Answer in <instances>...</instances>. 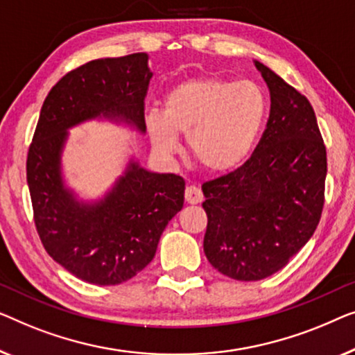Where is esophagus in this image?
Wrapping results in <instances>:
<instances>
[{
  "label": "esophagus",
  "instance_id": "1",
  "mask_svg": "<svg viewBox=\"0 0 355 355\" xmlns=\"http://www.w3.org/2000/svg\"><path fill=\"white\" fill-rule=\"evenodd\" d=\"M202 193L201 189H199L198 187H194V184H191V187H187V189H184V201H187L188 204H199L202 202Z\"/></svg>",
  "mask_w": 355,
  "mask_h": 355
}]
</instances>
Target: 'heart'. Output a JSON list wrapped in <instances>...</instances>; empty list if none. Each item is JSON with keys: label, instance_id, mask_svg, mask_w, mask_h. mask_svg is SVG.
I'll list each match as a JSON object with an SVG mask.
<instances>
[{"label": "heart", "instance_id": "obj_1", "mask_svg": "<svg viewBox=\"0 0 355 355\" xmlns=\"http://www.w3.org/2000/svg\"><path fill=\"white\" fill-rule=\"evenodd\" d=\"M266 116L267 98L256 83L198 77L173 85L162 114L148 112L146 128L161 156H172L183 135L194 161L209 172H228L251 153Z\"/></svg>", "mask_w": 355, "mask_h": 355}]
</instances>
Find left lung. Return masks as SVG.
I'll list each match as a JSON object with an SVG mask.
<instances>
[{
    "label": "left lung",
    "instance_id": "1",
    "mask_svg": "<svg viewBox=\"0 0 355 355\" xmlns=\"http://www.w3.org/2000/svg\"><path fill=\"white\" fill-rule=\"evenodd\" d=\"M254 64L270 92L266 132L241 167L202 184L204 254L239 282L282 270L311 239L325 202L327 149L311 103Z\"/></svg>",
    "mask_w": 355,
    "mask_h": 355
}]
</instances>
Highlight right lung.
I'll return each mask as SVG.
<instances>
[{"mask_svg": "<svg viewBox=\"0 0 355 355\" xmlns=\"http://www.w3.org/2000/svg\"><path fill=\"white\" fill-rule=\"evenodd\" d=\"M148 54L89 61L66 73L44 99L27 156L37 232L54 261L83 282L109 286L133 278L156 254L183 207L184 180L149 172L132 157L112 188L83 201L64 182L69 128L88 121L125 123L146 133Z\"/></svg>", "mask_w": 355, "mask_h": 355, "instance_id": "1", "label": "right lung"}]
</instances>
